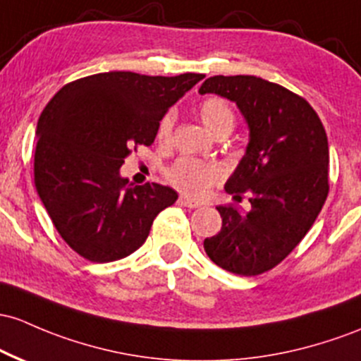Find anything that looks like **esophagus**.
Segmentation results:
<instances>
[{
  "instance_id": "esophagus-1",
  "label": "esophagus",
  "mask_w": 361,
  "mask_h": 361,
  "mask_svg": "<svg viewBox=\"0 0 361 361\" xmlns=\"http://www.w3.org/2000/svg\"><path fill=\"white\" fill-rule=\"evenodd\" d=\"M180 204L185 205V207H188V209H197V207H200V202L188 199V197H185V195L180 197Z\"/></svg>"
}]
</instances>
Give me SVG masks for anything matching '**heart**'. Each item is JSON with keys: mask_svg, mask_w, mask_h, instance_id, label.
<instances>
[{"mask_svg": "<svg viewBox=\"0 0 361 361\" xmlns=\"http://www.w3.org/2000/svg\"><path fill=\"white\" fill-rule=\"evenodd\" d=\"M200 120L205 125V128L212 133L214 137L219 133H228L235 126V111L231 104L221 97H209L200 102L199 106ZM174 123V114L169 111L162 116L157 128V137L161 140H168L171 135ZM223 173L216 164H209V162H200L195 159H183L176 161L169 168L168 180L173 187H176L180 192H183L188 197H202L214 183L221 180Z\"/></svg>", "mask_w": 361, "mask_h": 361, "instance_id": "heart-1", "label": "heart"}]
</instances>
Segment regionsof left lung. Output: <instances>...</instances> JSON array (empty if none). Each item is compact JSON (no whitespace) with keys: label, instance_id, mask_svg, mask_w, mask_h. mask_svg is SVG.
Instances as JSON below:
<instances>
[{"label":"left lung","instance_id":"8db88e82","mask_svg":"<svg viewBox=\"0 0 361 361\" xmlns=\"http://www.w3.org/2000/svg\"><path fill=\"white\" fill-rule=\"evenodd\" d=\"M199 92L229 99L247 121V150L224 190L252 205L217 207L223 228L204 240L205 253L224 271L259 276L290 255L327 199L326 130L303 97L253 75H216Z\"/></svg>","mask_w":361,"mask_h":361}]
</instances>
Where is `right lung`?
<instances>
[{"mask_svg": "<svg viewBox=\"0 0 361 361\" xmlns=\"http://www.w3.org/2000/svg\"><path fill=\"white\" fill-rule=\"evenodd\" d=\"M205 75L108 71L66 84L37 121L34 181L54 228L90 262L128 257L178 193L133 187L120 168L132 145H150L159 121Z\"/></svg>", "mask_w": 361, "mask_h": 361, "instance_id": "right-lung-1", "label": "right lung"}]
</instances>
